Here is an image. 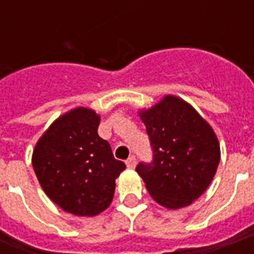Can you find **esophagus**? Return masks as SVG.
<instances>
[{
  "instance_id": "obj_1",
  "label": "esophagus",
  "mask_w": 254,
  "mask_h": 254,
  "mask_svg": "<svg viewBox=\"0 0 254 254\" xmlns=\"http://www.w3.org/2000/svg\"><path fill=\"white\" fill-rule=\"evenodd\" d=\"M127 169H134L135 167V157L134 155H131L129 158L127 159Z\"/></svg>"
}]
</instances>
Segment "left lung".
Here are the masks:
<instances>
[{
    "label": "left lung",
    "instance_id": "8db88e82",
    "mask_svg": "<svg viewBox=\"0 0 254 254\" xmlns=\"http://www.w3.org/2000/svg\"><path fill=\"white\" fill-rule=\"evenodd\" d=\"M150 138L154 159L135 171L150 196L169 209L187 207L204 192L220 162L215 131L192 105L166 95L138 112Z\"/></svg>",
    "mask_w": 254,
    "mask_h": 254
}]
</instances>
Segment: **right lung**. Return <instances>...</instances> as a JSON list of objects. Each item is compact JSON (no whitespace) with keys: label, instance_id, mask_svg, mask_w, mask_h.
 <instances>
[{"label":"right lung","instance_id":"right-lung-1","mask_svg":"<svg viewBox=\"0 0 254 254\" xmlns=\"http://www.w3.org/2000/svg\"><path fill=\"white\" fill-rule=\"evenodd\" d=\"M99 124L93 109L73 108L50 125L33 151L34 171L46 195L76 216L105 211L113 200L116 179L127 169L97 134Z\"/></svg>","mask_w":254,"mask_h":254}]
</instances>
